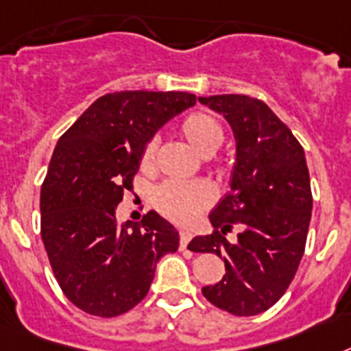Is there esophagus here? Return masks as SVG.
I'll list each match as a JSON object with an SVG mask.
<instances>
[{
	"mask_svg": "<svg viewBox=\"0 0 351 351\" xmlns=\"http://www.w3.org/2000/svg\"><path fill=\"white\" fill-rule=\"evenodd\" d=\"M179 234H181V242H179V247L186 249L188 242L192 240V234H193L192 230H190V228H181Z\"/></svg>",
	"mask_w": 351,
	"mask_h": 351,
	"instance_id": "esophagus-1",
	"label": "esophagus"
}]
</instances>
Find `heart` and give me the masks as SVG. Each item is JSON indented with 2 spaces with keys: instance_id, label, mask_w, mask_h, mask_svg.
I'll return each instance as SVG.
<instances>
[{
  "instance_id": "1",
  "label": "heart",
  "mask_w": 351,
  "mask_h": 351,
  "mask_svg": "<svg viewBox=\"0 0 351 351\" xmlns=\"http://www.w3.org/2000/svg\"><path fill=\"white\" fill-rule=\"evenodd\" d=\"M181 132L193 149L202 156L213 154L224 141V130L215 117L208 112H192L181 121ZM156 158V141H149L141 149L140 169L150 170ZM156 206L173 221L184 222L199 215L211 201V190L202 181L161 182L154 193Z\"/></svg>"
}]
</instances>
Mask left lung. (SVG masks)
I'll return each instance as SVG.
<instances>
[{"label":"left lung","instance_id":"8db88e82","mask_svg":"<svg viewBox=\"0 0 351 351\" xmlns=\"http://www.w3.org/2000/svg\"><path fill=\"white\" fill-rule=\"evenodd\" d=\"M233 129L237 158L231 190L210 213L215 231L188 247L215 253L226 274L202 287L210 303L234 315L265 312L285 294L305 253L312 217L305 150L267 104L245 95L199 97ZM237 223V243L225 233Z\"/></svg>","mask_w":351,"mask_h":351}]
</instances>
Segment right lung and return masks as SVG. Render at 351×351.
<instances>
[{"label": "right lung", "mask_w": 351, "mask_h": 351, "mask_svg": "<svg viewBox=\"0 0 351 351\" xmlns=\"http://www.w3.org/2000/svg\"><path fill=\"white\" fill-rule=\"evenodd\" d=\"M181 91L104 95L57 141L40 186V237L60 289L98 317L125 314L147 296L156 263L176 253L179 233L154 210L117 221L132 190L141 149L169 120L195 106Z\"/></svg>", "instance_id": "1"}]
</instances>
